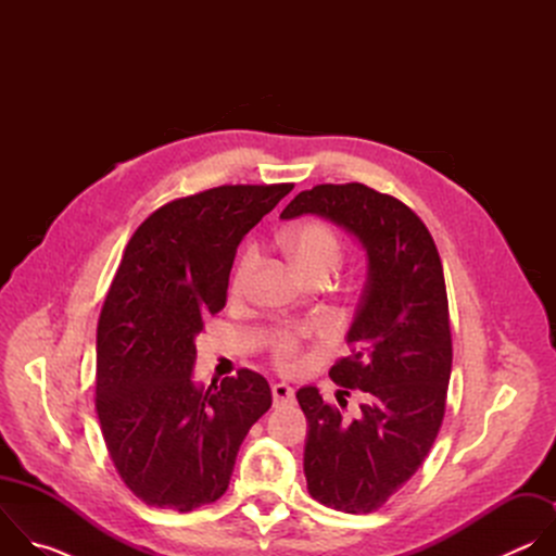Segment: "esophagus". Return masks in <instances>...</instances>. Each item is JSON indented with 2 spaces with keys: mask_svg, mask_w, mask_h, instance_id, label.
Instances as JSON below:
<instances>
[{
  "mask_svg": "<svg viewBox=\"0 0 556 556\" xmlns=\"http://www.w3.org/2000/svg\"><path fill=\"white\" fill-rule=\"evenodd\" d=\"M273 403L275 407H286L294 403V389L286 382H275L273 384Z\"/></svg>",
  "mask_w": 556,
  "mask_h": 556,
  "instance_id": "34e87169",
  "label": "esophagus"
}]
</instances>
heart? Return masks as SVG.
Here are the masks:
<instances>
[{"instance_id":"obj_1","label":"heart","mask_w":556,"mask_h":556,"mask_svg":"<svg viewBox=\"0 0 556 556\" xmlns=\"http://www.w3.org/2000/svg\"><path fill=\"white\" fill-rule=\"evenodd\" d=\"M283 247L305 277L330 275L343 260V244L337 230L326 222H305L283 235ZM260 268V251L247 249L232 275V296L251 294ZM305 330H281L270 341V356L277 367L292 371L301 365V337Z\"/></svg>"}]
</instances>
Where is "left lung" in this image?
Listing matches in <instances>:
<instances>
[{
  "label": "left lung",
  "mask_w": 556,
  "mask_h": 556,
  "mask_svg": "<svg viewBox=\"0 0 556 556\" xmlns=\"http://www.w3.org/2000/svg\"><path fill=\"white\" fill-rule=\"evenodd\" d=\"M303 213L343 226L367 253V281L348 332L352 356L330 369L343 387L341 407L324 403L316 387L296 391L307 418L309 495L367 515L412 480L442 427L453 361L442 262L429 228L405 202L361 182L301 191L281 217ZM352 388L364 403L345 415L342 395Z\"/></svg>",
  "instance_id": "8db88e82"
}]
</instances>
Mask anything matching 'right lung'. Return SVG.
<instances>
[{"instance_id":"obj_1","label":"right lung","mask_w":556,"mask_h":556,"mask_svg":"<svg viewBox=\"0 0 556 556\" xmlns=\"http://www.w3.org/2000/svg\"><path fill=\"white\" fill-rule=\"evenodd\" d=\"M294 185H224L153 211L131 235L97 328V414L125 486L189 513L219 500L237 451L270 409L268 380L240 369L191 380L195 337L226 305L244 235Z\"/></svg>"}]
</instances>
